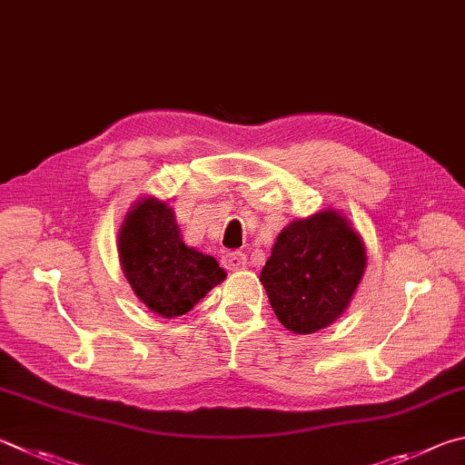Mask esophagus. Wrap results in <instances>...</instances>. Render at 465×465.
Masks as SVG:
<instances>
[{
    "instance_id": "obj_1",
    "label": "esophagus",
    "mask_w": 465,
    "mask_h": 465,
    "mask_svg": "<svg viewBox=\"0 0 465 465\" xmlns=\"http://www.w3.org/2000/svg\"><path fill=\"white\" fill-rule=\"evenodd\" d=\"M222 264L225 270H232V272H235V270H243L248 266V258H246V254H242V252H230V254H225L222 258Z\"/></svg>"
}]
</instances>
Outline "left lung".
<instances>
[{"label":"left lung","mask_w":465,"mask_h":465,"mask_svg":"<svg viewBox=\"0 0 465 465\" xmlns=\"http://www.w3.org/2000/svg\"><path fill=\"white\" fill-rule=\"evenodd\" d=\"M364 270L360 233L341 213L325 209L278 233L260 281L278 321L307 335L331 325L348 309Z\"/></svg>","instance_id":"obj_1"}]
</instances>
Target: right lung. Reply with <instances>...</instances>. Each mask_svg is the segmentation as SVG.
<instances>
[{
  "label": "right lung",
  "instance_id": "obj_1",
  "mask_svg": "<svg viewBox=\"0 0 465 465\" xmlns=\"http://www.w3.org/2000/svg\"><path fill=\"white\" fill-rule=\"evenodd\" d=\"M117 252L136 297L164 319L189 313L227 276L213 256L184 246L173 207L156 197L132 205L117 233Z\"/></svg>",
  "mask_w": 465,
  "mask_h": 465
}]
</instances>
